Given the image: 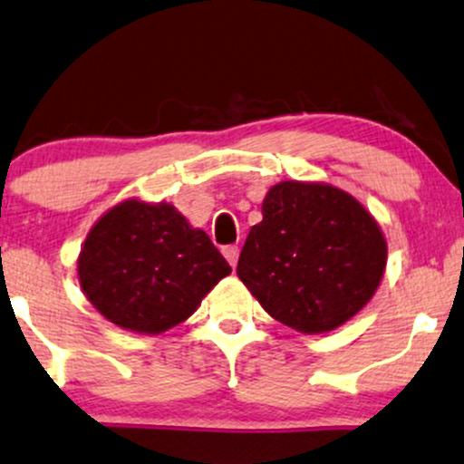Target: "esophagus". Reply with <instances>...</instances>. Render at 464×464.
<instances>
[{"instance_id": "34e87169", "label": "esophagus", "mask_w": 464, "mask_h": 464, "mask_svg": "<svg viewBox=\"0 0 464 464\" xmlns=\"http://www.w3.org/2000/svg\"><path fill=\"white\" fill-rule=\"evenodd\" d=\"M238 254H240V249H238L237 245H227V246H224V256H226V260H227V264H230L232 268L237 266Z\"/></svg>"}]
</instances>
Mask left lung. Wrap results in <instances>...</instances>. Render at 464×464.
<instances>
[{
  "label": "left lung",
  "instance_id": "obj_1",
  "mask_svg": "<svg viewBox=\"0 0 464 464\" xmlns=\"http://www.w3.org/2000/svg\"><path fill=\"white\" fill-rule=\"evenodd\" d=\"M386 262L382 227L352 194L320 180H281L264 198L237 275L276 322L322 334L364 309Z\"/></svg>",
  "mask_w": 464,
  "mask_h": 464
}]
</instances>
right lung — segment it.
<instances>
[{
	"instance_id": "1",
	"label": "right lung",
	"mask_w": 464,
	"mask_h": 464,
	"mask_svg": "<svg viewBox=\"0 0 464 464\" xmlns=\"http://www.w3.org/2000/svg\"><path fill=\"white\" fill-rule=\"evenodd\" d=\"M89 303L114 326L161 334L179 326L232 273L207 232L170 202L114 204L89 230L76 260Z\"/></svg>"
}]
</instances>
